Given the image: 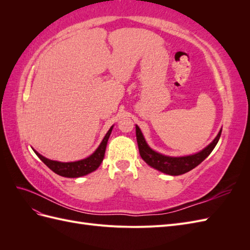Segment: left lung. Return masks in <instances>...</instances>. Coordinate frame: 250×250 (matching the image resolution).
Instances as JSON below:
<instances>
[{
    "label": "left lung",
    "mask_w": 250,
    "mask_h": 250,
    "mask_svg": "<svg viewBox=\"0 0 250 250\" xmlns=\"http://www.w3.org/2000/svg\"><path fill=\"white\" fill-rule=\"evenodd\" d=\"M135 132H137V141L140 155L150 167H152L163 173L169 174V175H181L188 171H191L195 167H197L199 164H201L206 158L210 154L211 151L216 147L217 143L220 139V135L222 129L219 131L215 140L211 142L208 146H207L200 152L193 154V155H187V156H179V157H173L167 156L156 152V151L151 149L148 144L146 143L144 135L138 125H135Z\"/></svg>",
    "instance_id": "8db88e82"
}]
</instances>
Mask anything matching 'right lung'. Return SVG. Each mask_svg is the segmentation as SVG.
Instances as JSON below:
<instances>
[{
	"label": "right lung",
	"instance_id": "right-lung-1",
	"mask_svg": "<svg viewBox=\"0 0 250 250\" xmlns=\"http://www.w3.org/2000/svg\"><path fill=\"white\" fill-rule=\"evenodd\" d=\"M113 125L109 128V130L107 133L105 134L104 139L102 140L101 144L96 149L95 152L89 155L88 157L84 158V160L77 161V162H71V163H62V162H57V161H51L49 158H46L44 156L41 155L39 152H36L34 150L35 154L41 158V161L49 167L53 172L58 174L60 176L63 177H70V178H75V177H81L84 176L86 174L92 173L93 171L97 170L98 167L101 165L104 154H105V149H106L107 145V141L109 139V135L111 133Z\"/></svg>",
	"mask_w": 250,
	"mask_h": 250
}]
</instances>
